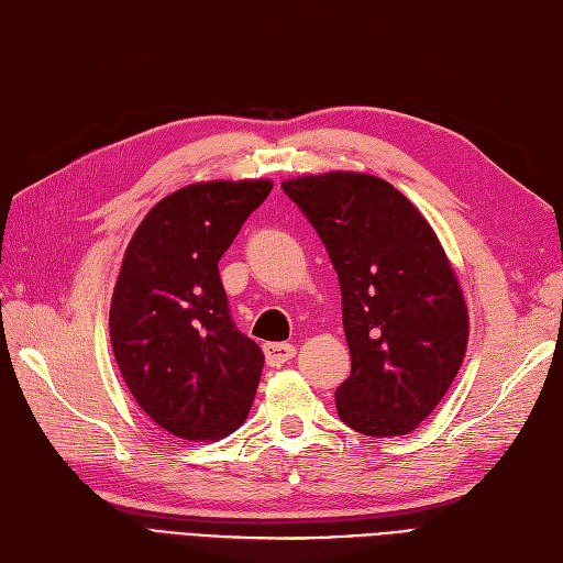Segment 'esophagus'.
<instances>
[{
    "mask_svg": "<svg viewBox=\"0 0 563 563\" xmlns=\"http://www.w3.org/2000/svg\"><path fill=\"white\" fill-rule=\"evenodd\" d=\"M263 350H265V360L269 366H282L296 356V345H291V343H267Z\"/></svg>",
    "mask_w": 563,
    "mask_h": 563,
    "instance_id": "obj_1",
    "label": "esophagus"
}]
</instances>
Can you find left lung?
Returning <instances> with one entry per match:
<instances>
[{"label":"left lung","instance_id":"obj_1","mask_svg":"<svg viewBox=\"0 0 563 563\" xmlns=\"http://www.w3.org/2000/svg\"><path fill=\"white\" fill-rule=\"evenodd\" d=\"M321 236L343 294L350 378L338 416L366 437L413 432L463 366L470 314L437 232L387 180L329 172L282 183Z\"/></svg>","mask_w":563,"mask_h":563}]
</instances>
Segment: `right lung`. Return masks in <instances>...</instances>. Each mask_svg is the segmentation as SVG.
<instances>
[{"mask_svg": "<svg viewBox=\"0 0 563 563\" xmlns=\"http://www.w3.org/2000/svg\"><path fill=\"white\" fill-rule=\"evenodd\" d=\"M272 180H203L157 201L126 246L110 340L135 404L162 430L216 441L246 420L263 352L236 331L218 261Z\"/></svg>", "mask_w": 563, "mask_h": 563, "instance_id": "obj_1", "label": "right lung"}]
</instances>
